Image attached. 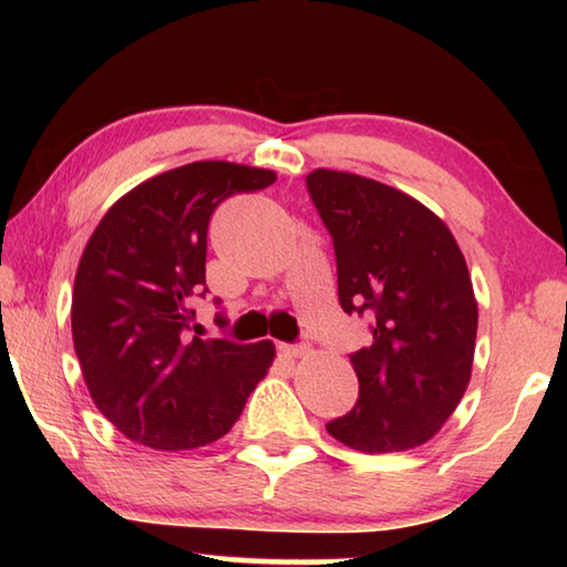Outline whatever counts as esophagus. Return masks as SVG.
<instances>
[{
	"label": "esophagus",
	"instance_id": "1",
	"mask_svg": "<svg viewBox=\"0 0 567 567\" xmlns=\"http://www.w3.org/2000/svg\"><path fill=\"white\" fill-rule=\"evenodd\" d=\"M280 351H282V355H287V358H305V355L311 353L307 346H290V343L280 346Z\"/></svg>",
	"mask_w": 567,
	"mask_h": 567
}]
</instances>
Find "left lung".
Returning <instances> with one entry per match:
<instances>
[{"mask_svg": "<svg viewBox=\"0 0 567 567\" xmlns=\"http://www.w3.org/2000/svg\"><path fill=\"white\" fill-rule=\"evenodd\" d=\"M309 195L333 238L339 302L372 319L351 355L358 402L327 431L363 453L436 436L473 375L477 299L451 228L406 192L317 167Z\"/></svg>", "mask_w": 567, "mask_h": 567, "instance_id": "left-lung-1", "label": "left lung"}]
</instances>
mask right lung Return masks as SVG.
<instances>
[{"label": "right lung", "mask_w": 567, "mask_h": 567, "mask_svg": "<svg viewBox=\"0 0 567 567\" xmlns=\"http://www.w3.org/2000/svg\"><path fill=\"white\" fill-rule=\"evenodd\" d=\"M265 167L197 161L136 185L94 228L72 287V343L94 406L128 441L189 451L228 433L272 341L187 339L214 209L272 185ZM207 292V290H204Z\"/></svg>", "instance_id": "right-lung-1"}]
</instances>
